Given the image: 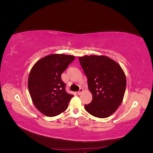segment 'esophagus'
<instances>
[{
    "label": "esophagus",
    "instance_id": "esophagus-1",
    "mask_svg": "<svg viewBox=\"0 0 153 153\" xmlns=\"http://www.w3.org/2000/svg\"><path fill=\"white\" fill-rule=\"evenodd\" d=\"M83 92V89H80V90H79V91H78V92H77V94H78V95H80V94H81Z\"/></svg>",
    "mask_w": 153,
    "mask_h": 153
}]
</instances>
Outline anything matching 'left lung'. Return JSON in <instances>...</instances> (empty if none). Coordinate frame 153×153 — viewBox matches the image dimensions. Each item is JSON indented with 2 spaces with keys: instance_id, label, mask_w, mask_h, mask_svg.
Here are the masks:
<instances>
[{
  "instance_id": "left-lung-1",
  "label": "left lung",
  "mask_w": 153,
  "mask_h": 153,
  "mask_svg": "<svg viewBox=\"0 0 153 153\" xmlns=\"http://www.w3.org/2000/svg\"><path fill=\"white\" fill-rule=\"evenodd\" d=\"M78 59L92 95L91 103L85 105V110L98 118L109 117L123 100L126 87L123 69L105 55H84Z\"/></svg>"
}]
</instances>
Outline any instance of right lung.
<instances>
[{"instance_id": "right-lung-1", "label": "right lung", "mask_w": 153, "mask_h": 153, "mask_svg": "<svg viewBox=\"0 0 153 153\" xmlns=\"http://www.w3.org/2000/svg\"><path fill=\"white\" fill-rule=\"evenodd\" d=\"M75 57L64 54H51L37 61L28 78V89L36 108L48 117L65 111L73 95L65 91L61 75Z\"/></svg>"}]
</instances>
